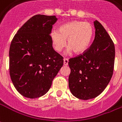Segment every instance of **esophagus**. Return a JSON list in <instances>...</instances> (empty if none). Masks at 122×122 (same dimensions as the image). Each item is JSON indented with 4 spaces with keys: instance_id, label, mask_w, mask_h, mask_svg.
<instances>
[{
    "instance_id": "34e87169",
    "label": "esophagus",
    "mask_w": 122,
    "mask_h": 122,
    "mask_svg": "<svg viewBox=\"0 0 122 122\" xmlns=\"http://www.w3.org/2000/svg\"><path fill=\"white\" fill-rule=\"evenodd\" d=\"M63 63L64 65H68V59L67 58H64L63 59Z\"/></svg>"
}]
</instances>
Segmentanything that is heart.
Instances as JSON below:
<instances>
[{
  "mask_svg": "<svg viewBox=\"0 0 122 122\" xmlns=\"http://www.w3.org/2000/svg\"><path fill=\"white\" fill-rule=\"evenodd\" d=\"M94 30L89 22L72 21L62 25L59 30L51 31L50 39L54 50L57 52L62 51L67 46L74 54L85 52L91 44Z\"/></svg>",
  "mask_w": 122,
  "mask_h": 122,
  "instance_id": "obj_1",
  "label": "heart"
}]
</instances>
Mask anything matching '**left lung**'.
I'll return each instance as SVG.
<instances>
[{"instance_id": "1", "label": "left lung", "mask_w": 122, "mask_h": 122, "mask_svg": "<svg viewBox=\"0 0 122 122\" xmlns=\"http://www.w3.org/2000/svg\"><path fill=\"white\" fill-rule=\"evenodd\" d=\"M95 37L83 54L70 58L68 86L80 100L97 97L104 91L113 74L115 48L113 41L98 20L94 22Z\"/></svg>"}]
</instances>
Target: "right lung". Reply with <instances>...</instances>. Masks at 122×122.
<instances>
[{"label":"right lung","instance_id":"1","mask_svg":"<svg viewBox=\"0 0 122 122\" xmlns=\"http://www.w3.org/2000/svg\"><path fill=\"white\" fill-rule=\"evenodd\" d=\"M57 20L54 15H34L18 30L11 43V79L26 98L45 95L63 66V57L54 50L50 35Z\"/></svg>","mask_w":122,"mask_h":122}]
</instances>
